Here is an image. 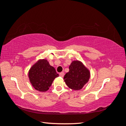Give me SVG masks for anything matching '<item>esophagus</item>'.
Masks as SVG:
<instances>
[{
    "instance_id": "esophagus-1",
    "label": "esophagus",
    "mask_w": 126,
    "mask_h": 126,
    "mask_svg": "<svg viewBox=\"0 0 126 126\" xmlns=\"http://www.w3.org/2000/svg\"><path fill=\"white\" fill-rule=\"evenodd\" d=\"M59 76L62 77H63L64 76V72H61V73H59Z\"/></svg>"
}]
</instances>
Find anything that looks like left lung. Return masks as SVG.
I'll use <instances>...</instances> for the list:
<instances>
[{
  "label": "left lung",
  "instance_id": "obj_1",
  "mask_svg": "<svg viewBox=\"0 0 126 126\" xmlns=\"http://www.w3.org/2000/svg\"><path fill=\"white\" fill-rule=\"evenodd\" d=\"M69 69V72L64 77L65 84L73 90L81 89L88 82L90 72L82 62L78 61L72 62Z\"/></svg>",
  "mask_w": 126,
  "mask_h": 126
}]
</instances>
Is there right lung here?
I'll return each instance as SVG.
<instances>
[{
    "instance_id": "add662e5",
    "label": "right lung",
    "mask_w": 126,
    "mask_h": 126,
    "mask_svg": "<svg viewBox=\"0 0 126 126\" xmlns=\"http://www.w3.org/2000/svg\"><path fill=\"white\" fill-rule=\"evenodd\" d=\"M28 76L30 82L36 90L45 92L48 90L59 74L46 59H41L32 67Z\"/></svg>"
}]
</instances>
